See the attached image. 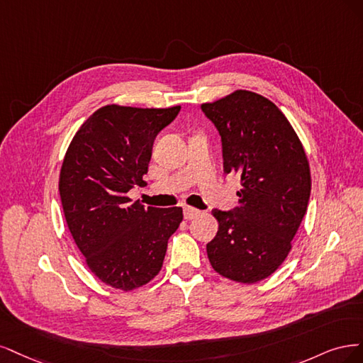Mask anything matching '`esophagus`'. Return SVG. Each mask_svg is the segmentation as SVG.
Segmentation results:
<instances>
[{
    "label": "esophagus",
    "instance_id": "1",
    "mask_svg": "<svg viewBox=\"0 0 363 363\" xmlns=\"http://www.w3.org/2000/svg\"><path fill=\"white\" fill-rule=\"evenodd\" d=\"M199 214H201V211H199V209H196L193 206H184V218L185 220H191V218L197 217Z\"/></svg>",
    "mask_w": 363,
    "mask_h": 363
}]
</instances>
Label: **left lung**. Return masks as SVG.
<instances>
[{"label": "left lung", "mask_w": 363, "mask_h": 363, "mask_svg": "<svg viewBox=\"0 0 363 363\" xmlns=\"http://www.w3.org/2000/svg\"><path fill=\"white\" fill-rule=\"evenodd\" d=\"M202 111L221 138L223 170L238 173V206L214 208L218 232L206 244L214 270L241 284L273 274L291 250L306 214L311 170L300 140L276 105L237 90Z\"/></svg>", "instance_id": "obj_1"}]
</instances>
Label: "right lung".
<instances>
[{
  "instance_id": "obj_1",
  "label": "right lung",
  "mask_w": 363,
  "mask_h": 363,
  "mask_svg": "<svg viewBox=\"0 0 363 363\" xmlns=\"http://www.w3.org/2000/svg\"><path fill=\"white\" fill-rule=\"evenodd\" d=\"M181 107L135 108L105 105L77 131L60 172L66 223L91 273L104 284L131 291L154 279L182 208H145L128 191L143 174L161 130Z\"/></svg>"
}]
</instances>
